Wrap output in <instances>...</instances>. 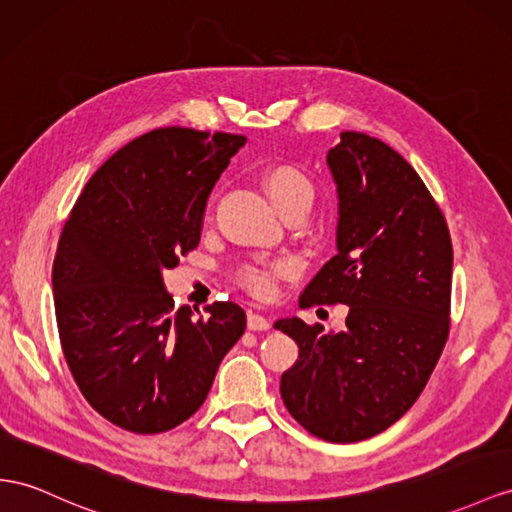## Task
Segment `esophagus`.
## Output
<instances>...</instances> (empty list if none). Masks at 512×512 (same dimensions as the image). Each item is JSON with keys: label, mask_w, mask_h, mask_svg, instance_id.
I'll return each mask as SVG.
<instances>
[{"label": "esophagus", "mask_w": 512, "mask_h": 512, "mask_svg": "<svg viewBox=\"0 0 512 512\" xmlns=\"http://www.w3.org/2000/svg\"><path fill=\"white\" fill-rule=\"evenodd\" d=\"M248 329H251V331H268L270 322H268V318L261 316V313L248 311Z\"/></svg>", "instance_id": "1"}]
</instances>
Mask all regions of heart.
Masks as SVG:
<instances>
[{"mask_svg": "<svg viewBox=\"0 0 512 512\" xmlns=\"http://www.w3.org/2000/svg\"><path fill=\"white\" fill-rule=\"evenodd\" d=\"M261 181H264L270 201L281 214L290 212V209L309 212L313 201H316V183H313L303 168L294 164L279 162L266 166ZM287 272H290V261L272 259L261 261V264H244L238 270V279L248 292L268 298L277 290V281L285 277Z\"/></svg>", "mask_w": 512, "mask_h": 512, "instance_id": "heart-1", "label": "heart"}]
</instances>
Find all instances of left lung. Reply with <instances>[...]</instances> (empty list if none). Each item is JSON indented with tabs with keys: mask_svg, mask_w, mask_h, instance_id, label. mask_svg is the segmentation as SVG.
Here are the masks:
<instances>
[{
	"mask_svg": "<svg viewBox=\"0 0 512 512\" xmlns=\"http://www.w3.org/2000/svg\"><path fill=\"white\" fill-rule=\"evenodd\" d=\"M326 164L339 201L337 255L298 305H348L346 329L274 322L298 344L281 398L311 435L355 443L398 422L435 370L450 333L452 240L424 181L383 140L342 131Z\"/></svg>",
	"mask_w": 512,
	"mask_h": 512,
	"instance_id": "8db88e82",
	"label": "left lung"
}]
</instances>
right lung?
Returning <instances> with one entry per match:
<instances>
[{
  "mask_svg": "<svg viewBox=\"0 0 512 512\" xmlns=\"http://www.w3.org/2000/svg\"><path fill=\"white\" fill-rule=\"evenodd\" d=\"M246 138L160 127L88 179L62 229L54 305L64 359L93 409L138 435L186 422L246 329L235 303L199 309L162 270L199 246L207 196Z\"/></svg>",
  "mask_w": 512,
  "mask_h": 512,
  "instance_id": "1",
  "label": "right lung"
}]
</instances>
